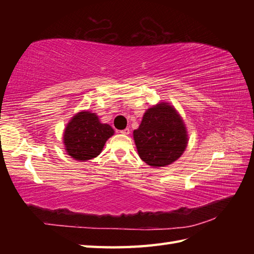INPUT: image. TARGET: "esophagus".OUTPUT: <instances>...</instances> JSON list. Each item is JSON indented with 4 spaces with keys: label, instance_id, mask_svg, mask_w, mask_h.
<instances>
[{
    "label": "esophagus",
    "instance_id": "obj_1",
    "mask_svg": "<svg viewBox=\"0 0 254 254\" xmlns=\"http://www.w3.org/2000/svg\"><path fill=\"white\" fill-rule=\"evenodd\" d=\"M121 134H124V135H128L130 134V128H124V130L120 131Z\"/></svg>",
    "mask_w": 254,
    "mask_h": 254
}]
</instances>
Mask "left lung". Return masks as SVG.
Returning <instances> with one entry per match:
<instances>
[{
	"instance_id": "1",
	"label": "left lung",
	"mask_w": 254,
	"mask_h": 254,
	"mask_svg": "<svg viewBox=\"0 0 254 254\" xmlns=\"http://www.w3.org/2000/svg\"><path fill=\"white\" fill-rule=\"evenodd\" d=\"M133 137L138 156L152 167L172 164L183 154L188 144L185 122L167 102L146 110Z\"/></svg>"
}]
</instances>
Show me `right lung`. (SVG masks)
Wrapping results in <instances>:
<instances>
[{
  "instance_id": "right-lung-1",
  "label": "right lung",
  "mask_w": 254,
  "mask_h": 254,
  "mask_svg": "<svg viewBox=\"0 0 254 254\" xmlns=\"http://www.w3.org/2000/svg\"><path fill=\"white\" fill-rule=\"evenodd\" d=\"M113 133V128L109 124L101 123L96 113L80 111L67 123L63 143L67 155L75 160L86 161L101 153Z\"/></svg>"
}]
</instances>
